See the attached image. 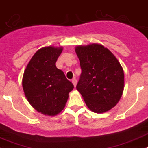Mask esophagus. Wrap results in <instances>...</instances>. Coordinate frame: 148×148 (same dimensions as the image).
Masks as SVG:
<instances>
[{
  "mask_svg": "<svg viewBox=\"0 0 148 148\" xmlns=\"http://www.w3.org/2000/svg\"><path fill=\"white\" fill-rule=\"evenodd\" d=\"M72 82H73V85H74V86H76V84H77V80H76V79H72Z\"/></svg>",
  "mask_w": 148,
  "mask_h": 148,
  "instance_id": "1",
  "label": "esophagus"
}]
</instances>
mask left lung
<instances>
[{
    "instance_id": "obj_1",
    "label": "left lung",
    "mask_w": 148,
    "mask_h": 148,
    "mask_svg": "<svg viewBox=\"0 0 148 148\" xmlns=\"http://www.w3.org/2000/svg\"><path fill=\"white\" fill-rule=\"evenodd\" d=\"M75 52L82 69L76 89L91 111L103 113L110 110L123 93V68L113 54L99 44L79 45Z\"/></svg>"
}]
</instances>
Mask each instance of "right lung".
Returning <instances> with one entry per match:
<instances>
[{"label":"right lung","mask_w":148,"mask_h":148,"mask_svg":"<svg viewBox=\"0 0 148 148\" xmlns=\"http://www.w3.org/2000/svg\"><path fill=\"white\" fill-rule=\"evenodd\" d=\"M62 50L51 46L38 50L27 64L22 79L24 92L30 104L49 116L56 115L64 109L69 93L74 88L55 65Z\"/></svg>","instance_id":"1"}]
</instances>
